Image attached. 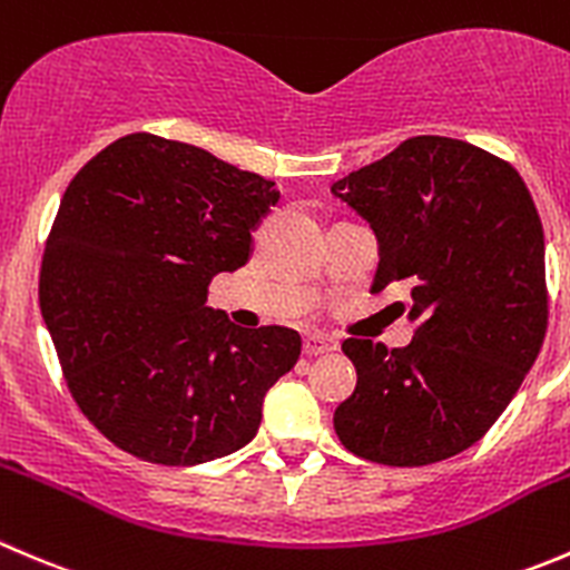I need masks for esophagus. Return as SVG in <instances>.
Masks as SVG:
<instances>
[{
    "label": "esophagus",
    "instance_id": "1",
    "mask_svg": "<svg viewBox=\"0 0 570 570\" xmlns=\"http://www.w3.org/2000/svg\"><path fill=\"white\" fill-rule=\"evenodd\" d=\"M335 348H337V343L332 341V337L318 335V332H313V335H304V343H302L304 357H321V354H330V352H335Z\"/></svg>",
    "mask_w": 570,
    "mask_h": 570
}]
</instances>
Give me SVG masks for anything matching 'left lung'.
<instances>
[{
  "label": "left lung",
  "mask_w": 570,
  "mask_h": 570,
  "mask_svg": "<svg viewBox=\"0 0 570 570\" xmlns=\"http://www.w3.org/2000/svg\"><path fill=\"white\" fill-rule=\"evenodd\" d=\"M380 240L371 293H410L404 348L348 337L357 387L337 441L368 463L419 469L482 441L538 360L549 326L543 224L521 174L441 135H415L332 185Z\"/></svg>",
  "instance_id": "1"
}]
</instances>
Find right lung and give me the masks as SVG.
<instances>
[{
	"mask_svg": "<svg viewBox=\"0 0 570 570\" xmlns=\"http://www.w3.org/2000/svg\"><path fill=\"white\" fill-rule=\"evenodd\" d=\"M277 199L272 179L151 132L112 140L69 183L38 298L77 407L121 452L196 465L257 435L302 337L240 330L205 302Z\"/></svg>",
	"mask_w": 570,
	"mask_h": 570,
	"instance_id": "1",
	"label": "right lung"
}]
</instances>
